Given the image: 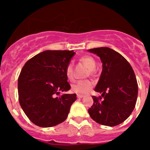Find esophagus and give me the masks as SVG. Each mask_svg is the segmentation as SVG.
Wrapping results in <instances>:
<instances>
[{"mask_svg": "<svg viewBox=\"0 0 150 150\" xmlns=\"http://www.w3.org/2000/svg\"><path fill=\"white\" fill-rule=\"evenodd\" d=\"M77 97L79 98V99H81V98H83L84 96L82 95V94H77Z\"/></svg>", "mask_w": 150, "mask_h": 150, "instance_id": "esophagus-1", "label": "esophagus"}]
</instances>
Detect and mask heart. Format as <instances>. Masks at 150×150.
<instances>
[{
    "label": "heart",
    "instance_id": "1",
    "mask_svg": "<svg viewBox=\"0 0 150 150\" xmlns=\"http://www.w3.org/2000/svg\"><path fill=\"white\" fill-rule=\"evenodd\" d=\"M80 61L84 63L90 70H94L97 66V63L92 57L89 56H84L80 58ZM65 75L70 81L75 80L74 75V65L73 62H70L65 68ZM93 87V82L89 80H80L72 85V90L76 94H86L90 91Z\"/></svg>",
    "mask_w": 150,
    "mask_h": 150
}]
</instances>
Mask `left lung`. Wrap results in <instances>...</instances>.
<instances>
[{
  "label": "left lung",
  "instance_id": "8db88e82",
  "mask_svg": "<svg viewBox=\"0 0 150 150\" xmlns=\"http://www.w3.org/2000/svg\"><path fill=\"white\" fill-rule=\"evenodd\" d=\"M97 54L102 63V71L94 91L101 97L93 96L94 104L88 113L101 125L115 126L130 116L135 108L138 87L131 65L122 55L108 47L88 50Z\"/></svg>",
  "mask_w": 150,
  "mask_h": 150
}]
</instances>
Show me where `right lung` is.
<instances>
[{
	"mask_svg": "<svg viewBox=\"0 0 150 150\" xmlns=\"http://www.w3.org/2000/svg\"><path fill=\"white\" fill-rule=\"evenodd\" d=\"M75 54L73 51L47 50L22 68L18 78L19 101L26 116L38 126H55L68 117L76 94L60 93L70 89L65 68Z\"/></svg>",
	"mask_w": 150,
	"mask_h": 150,
	"instance_id": "obj_1",
	"label": "right lung"
}]
</instances>
